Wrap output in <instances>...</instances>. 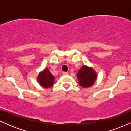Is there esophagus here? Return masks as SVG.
<instances>
[{"mask_svg":"<svg viewBox=\"0 0 131 131\" xmlns=\"http://www.w3.org/2000/svg\"><path fill=\"white\" fill-rule=\"evenodd\" d=\"M63 75H68V73H67V72H63Z\"/></svg>","mask_w":131,"mask_h":131,"instance_id":"1","label":"esophagus"}]
</instances>
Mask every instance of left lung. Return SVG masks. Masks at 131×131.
<instances>
[{
  "instance_id": "obj_1",
  "label": "left lung",
  "mask_w": 131,
  "mask_h": 131,
  "mask_svg": "<svg viewBox=\"0 0 131 131\" xmlns=\"http://www.w3.org/2000/svg\"><path fill=\"white\" fill-rule=\"evenodd\" d=\"M77 77L78 82L81 86L88 88L94 84L97 78V74L92 68L82 66V67L78 71Z\"/></svg>"
}]
</instances>
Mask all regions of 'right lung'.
<instances>
[{
  "instance_id": "right-lung-1",
  "label": "right lung",
  "mask_w": 131,
  "mask_h": 131,
  "mask_svg": "<svg viewBox=\"0 0 131 131\" xmlns=\"http://www.w3.org/2000/svg\"><path fill=\"white\" fill-rule=\"evenodd\" d=\"M37 79L43 88H50L53 84L54 78L47 69H45L43 72L40 73Z\"/></svg>"
}]
</instances>
